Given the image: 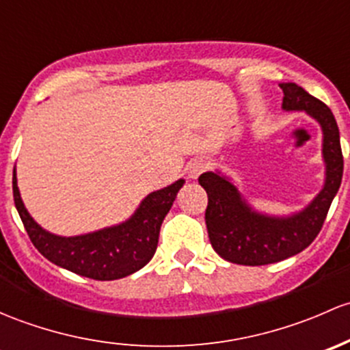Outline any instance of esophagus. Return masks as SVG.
Returning <instances> with one entry per match:
<instances>
[{
  "label": "esophagus",
  "mask_w": 350,
  "mask_h": 350,
  "mask_svg": "<svg viewBox=\"0 0 350 350\" xmlns=\"http://www.w3.org/2000/svg\"><path fill=\"white\" fill-rule=\"evenodd\" d=\"M207 168H208V163L204 160V158H196V160H192L189 165H187V174H189L190 178L196 180L199 178Z\"/></svg>",
  "instance_id": "obj_1"
}]
</instances>
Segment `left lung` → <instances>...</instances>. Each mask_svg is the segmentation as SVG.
<instances>
[{
    "label": "left lung",
    "mask_w": 350,
    "mask_h": 350,
    "mask_svg": "<svg viewBox=\"0 0 350 350\" xmlns=\"http://www.w3.org/2000/svg\"><path fill=\"white\" fill-rule=\"evenodd\" d=\"M280 88L284 94V111H305L322 126L325 183L304 211L288 217H273L253 211L229 178L219 172L202 174L199 183L208 197L205 208L208 239L215 253L236 265H271L308 247L322 229L344 174L340 135L332 111L293 82L280 84Z\"/></svg>",
    "instance_id": "8db88e82"
}]
</instances>
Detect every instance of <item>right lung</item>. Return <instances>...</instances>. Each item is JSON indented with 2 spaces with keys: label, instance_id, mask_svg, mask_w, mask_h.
<instances>
[{
  "label": "right lung",
  "instance_id": "obj_1",
  "mask_svg": "<svg viewBox=\"0 0 350 350\" xmlns=\"http://www.w3.org/2000/svg\"><path fill=\"white\" fill-rule=\"evenodd\" d=\"M185 180H176L165 189L151 192L135 214L120 226L62 237L42 229L25 208L13 170V199L30 241L53 265L85 278L109 282L142 269L153 258L161 222L174 205Z\"/></svg>",
  "mask_w": 350,
  "mask_h": 350
}]
</instances>
